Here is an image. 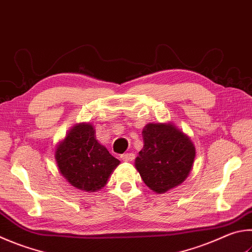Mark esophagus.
Wrapping results in <instances>:
<instances>
[{
	"instance_id": "34e87169",
	"label": "esophagus",
	"mask_w": 252,
	"mask_h": 252,
	"mask_svg": "<svg viewBox=\"0 0 252 252\" xmlns=\"http://www.w3.org/2000/svg\"><path fill=\"white\" fill-rule=\"evenodd\" d=\"M121 158L126 162H131L135 158V155L133 153H125V154L121 155Z\"/></svg>"
}]
</instances>
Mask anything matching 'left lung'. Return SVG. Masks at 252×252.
Instances as JSON below:
<instances>
[{
  "label": "left lung",
  "mask_w": 252,
  "mask_h": 252,
  "mask_svg": "<svg viewBox=\"0 0 252 252\" xmlns=\"http://www.w3.org/2000/svg\"><path fill=\"white\" fill-rule=\"evenodd\" d=\"M143 149L135 168L145 185L162 194L182 184L193 167L195 146L172 123H149L142 131Z\"/></svg>",
  "instance_id": "8db88e82"
}]
</instances>
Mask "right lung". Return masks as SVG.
<instances>
[{
	"label": "right lung",
	"instance_id": "obj_1",
	"mask_svg": "<svg viewBox=\"0 0 252 252\" xmlns=\"http://www.w3.org/2000/svg\"><path fill=\"white\" fill-rule=\"evenodd\" d=\"M55 158L59 172L70 185L90 193L101 189L120 163L95 139L90 123L72 126L57 145Z\"/></svg>",
	"mask_w": 252,
	"mask_h": 252
}]
</instances>
